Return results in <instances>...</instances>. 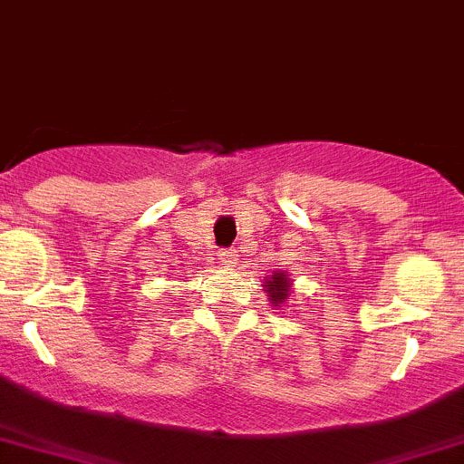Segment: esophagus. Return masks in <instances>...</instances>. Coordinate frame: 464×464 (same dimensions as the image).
<instances>
[{"instance_id":"1","label":"esophagus","mask_w":464,"mask_h":464,"mask_svg":"<svg viewBox=\"0 0 464 464\" xmlns=\"http://www.w3.org/2000/svg\"><path fill=\"white\" fill-rule=\"evenodd\" d=\"M237 251L235 248H225V251H220V263L227 265V267H235L237 265Z\"/></svg>"}]
</instances>
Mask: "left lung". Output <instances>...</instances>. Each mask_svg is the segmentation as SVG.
I'll use <instances>...</instances> for the list:
<instances>
[{
	"mask_svg": "<svg viewBox=\"0 0 464 464\" xmlns=\"http://www.w3.org/2000/svg\"><path fill=\"white\" fill-rule=\"evenodd\" d=\"M267 293H270V300H275L276 304L284 303L288 295V281L286 275H275L267 281Z\"/></svg>",
	"mask_w": 464,
	"mask_h": 464,
	"instance_id": "left-lung-1",
	"label": "left lung"
}]
</instances>
